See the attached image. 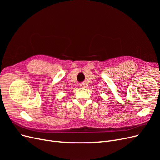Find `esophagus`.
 <instances>
[{"mask_svg": "<svg viewBox=\"0 0 160 160\" xmlns=\"http://www.w3.org/2000/svg\"><path fill=\"white\" fill-rule=\"evenodd\" d=\"M79 86L81 87V88H85V87H86V85H85V83H80V84H79Z\"/></svg>", "mask_w": 160, "mask_h": 160, "instance_id": "esophagus-1", "label": "esophagus"}]
</instances>
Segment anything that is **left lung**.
Returning <instances> with one entry per match:
<instances>
[{
  "label": "left lung",
  "instance_id": "8db88e82",
  "mask_svg": "<svg viewBox=\"0 0 160 160\" xmlns=\"http://www.w3.org/2000/svg\"><path fill=\"white\" fill-rule=\"evenodd\" d=\"M159 86H160V85H159Z\"/></svg>",
  "mask_w": 160,
  "mask_h": 160
}]
</instances>
